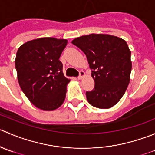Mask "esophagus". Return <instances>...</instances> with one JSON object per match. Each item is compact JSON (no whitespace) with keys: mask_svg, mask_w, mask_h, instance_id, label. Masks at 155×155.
<instances>
[{"mask_svg":"<svg viewBox=\"0 0 155 155\" xmlns=\"http://www.w3.org/2000/svg\"><path fill=\"white\" fill-rule=\"evenodd\" d=\"M85 72L83 71V70H80V71H79V76H78V79H82V78L84 77V76H85Z\"/></svg>","mask_w":155,"mask_h":155,"instance_id":"obj_1","label":"esophagus"}]
</instances>
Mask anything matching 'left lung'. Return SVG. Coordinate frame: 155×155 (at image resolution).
I'll return each instance as SVG.
<instances>
[{
    "instance_id": "obj_1",
    "label": "left lung",
    "mask_w": 155,
    "mask_h": 155,
    "mask_svg": "<svg viewBox=\"0 0 155 155\" xmlns=\"http://www.w3.org/2000/svg\"><path fill=\"white\" fill-rule=\"evenodd\" d=\"M72 43L86 55L94 87L86 91L89 104L109 109L121 100L130 82L132 64L125 40L115 36L91 34L77 37Z\"/></svg>"
}]
</instances>
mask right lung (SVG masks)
<instances>
[{
	"instance_id": "obj_1",
	"label": "right lung",
	"mask_w": 155,
	"mask_h": 155,
	"mask_svg": "<svg viewBox=\"0 0 155 155\" xmlns=\"http://www.w3.org/2000/svg\"><path fill=\"white\" fill-rule=\"evenodd\" d=\"M67 40L53 37L36 39L18 48L15 65L21 90L35 107L54 110L64 101L70 79L59 60Z\"/></svg>"
}]
</instances>
